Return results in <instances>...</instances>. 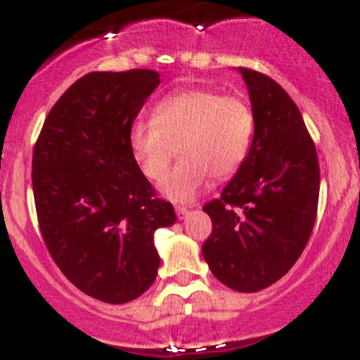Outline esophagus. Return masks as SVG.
<instances>
[{"mask_svg": "<svg viewBox=\"0 0 360 360\" xmlns=\"http://www.w3.org/2000/svg\"><path fill=\"white\" fill-rule=\"evenodd\" d=\"M188 213H189L188 206H183V205L176 206V214H177V218H179V220H184V218L188 217Z\"/></svg>", "mask_w": 360, "mask_h": 360, "instance_id": "esophagus-1", "label": "esophagus"}]
</instances>
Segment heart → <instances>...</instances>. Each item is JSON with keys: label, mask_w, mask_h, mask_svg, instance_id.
I'll return each instance as SVG.
<instances>
[{"label": "heart", "mask_w": 360, "mask_h": 360, "mask_svg": "<svg viewBox=\"0 0 360 360\" xmlns=\"http://www.w3.org/2000/svg\"><path fill=\"white\" fill-rule=\"evenodd\" d=\"M254 137V113L238 96L210 88L174 91L157 103L152 120H137L128 143L140 171L160 181L181 155L160 191L189 201L213 181H225L242 167Z\"/></svg>", "instance_id": "b5f03b06"}]
</instances>
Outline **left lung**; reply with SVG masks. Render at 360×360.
<instances>
[{
  "label": "left lung",
  "mask_w": 360,
  "mask_h": 360,
  "mask_svg": "<svg viewBox=\"0 0 360 360\" xmlns=\"http://www.w3.org/2000/svg\"><path fill=\"white\" fill-rule=\"evenodd\" d=\"M249 88L254 140L221 196L203 210L212 233L203 257L240 292L269 288L295 266L316 220L320 166L298 106L274 79L238 68Z\"/></svg>",
  "instance_id": "8db88e82"
}]
</instances>
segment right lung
Instances as JSON below:
<instances>
[{"instance_id":"add662e5","label":"right lung","mask_w":360,"mask_h":360,"mask_svg":"<svg viewBox=\"0 0 360 360\" xmlns=\"http://www.w3.org/2000/svg\"><path fill=\"white\" fill-rule=\"evenodd\" d=\"M159 72H89L57 100L34 147L37 218L53 262L94 300L122 304L154 283V232L176 213L157 196L128 134Z\"/></svg>"}]
</instances>
